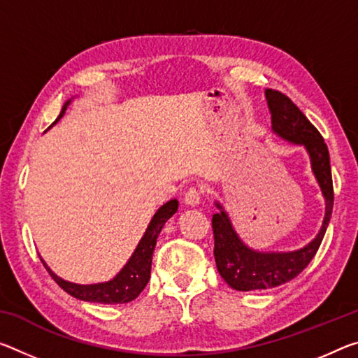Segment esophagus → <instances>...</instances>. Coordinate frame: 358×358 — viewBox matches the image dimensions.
<instances>
[{
	"instance_id": "34e87169",
	"label": "esophagus",
	"mask_w": 358,
	"mask_h": 358,
	"mask_svg": "<svg viewBox=\"0 0 358 358\" xmlns=\"http://www.w3.org/2000/svg\"><path fill=\"white\" fill-rule=\"evenodd\" d=\"M201 197H202V192H201V189H199V188H196V186H192V188H189L188 191L185 192L183 201H185L186 206L194 207V206H197V203L201 202Z\"/></svg>"
}]
</instances>
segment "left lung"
<instances>
[{
	"label": "left lung",
	"mask_w": 358,
	"mask_h": 358,
	"mask_svg": "<svg viewBox=\"0 0 358 358\" xmlns=\"http://www.w3.org/2000/svg\"><path fill=\"white\" fill-rule=\"evenodd\" d=\"M266 100L271 113L272 130L288 141L304 145L308 150L312 170L325 196L327 212L322 229L309 245L290 253H259L248 248L232 228L229 217L217 203L218 213L212 217L215 237V263L220 275L231 288L239 292L268 290L294 279L301 274L310 259L315 257L325 231L330 223L333 210V180L330 167V152L319 130L314 127L303 111L287 97L274 89H266Z\"/></svg>",
	"instance_id": "1"
}]
</instances>
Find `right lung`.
<instances>
[{
    "mask_svg": "<svg viewBox=\"0 0 358 358\" xmlns=\"http://www.w3.org/2000/svg\"><path fill=\"white\" fill-rule=\"evenodd\" d=\"M68 103H70V101H66L64 108H62L60 116L57 117V121L64 116ZM177 199H172L167 203H164V206L157 210L155 217L151 220V223L148 224V229H146L145 236L141 237V241L137 248H135L134 255L127 261V264L124 266L121 272L110 282L95 283V285H78V283H70L60 279V277H57L41 259L44 268L48 269L50 277L57 282V285L64 288V290L68 294H71V296L81 299V301L101 304H122L132 301V299L137 298L138 294L143 292V288L150 280L152 252H155L157 236L159 232H161L162 226L166 224V221L177 212Z\"/></svg>",
    "mask_w": 358,
    "mask_h": 358,
    "instance_id": "obj_1",
    "label": "right lung"
}]
</instances>
